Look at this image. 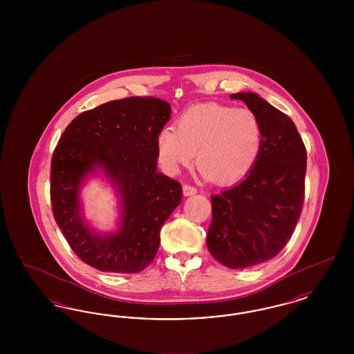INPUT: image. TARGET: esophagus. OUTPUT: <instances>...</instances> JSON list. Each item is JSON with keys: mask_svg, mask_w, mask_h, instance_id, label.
Listing matches in <instances>:
<instances>
[{"mask_svg": "<svg viewBox=\"0 0 354 354\" xmlns=\"http://www.w3.org/2000/svg\"><path fill=\"white\" fill-rule=\"evenodd\" d=\"M196 192H198L196 187H194V185H183V194H185V196H191V195H195Z\"/></svg>", "mask_w": 354, "mask_h": 354, "instance_id": "obj_1", "label": "esophagus"}]
</instances>
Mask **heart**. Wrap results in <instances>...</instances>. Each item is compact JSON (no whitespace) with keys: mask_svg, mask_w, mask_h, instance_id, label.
Returning <instances> with one entry per match:
<instances>
[{"mask_svg":"<svg viewBox=\"0 0 354 354\" xmlns=\"http://www.w3.org/2000/svg\"><path fill=\"white\" fill-rule=\"evenodd\" d=\"M261 120L247 107L205 103L185 110L176 129L158 135V150L169 171L192 162L218 185H235L252 171L263 149Z\"/></svg>","mask_w":354,"mask_h":354,"instance_id":"obj_1","label":"heart"}]
</instances>
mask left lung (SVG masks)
<instances>
[{"label":"left lung","instance_id":"8db88e82","mask_svg":"<svg viewBox=\"0 0 354 354\" xmlns=\"http://www.w3.org/2000/svg\"><path fill=\"white\" fill-rule=\"evenodd\" d=\"M261 120L264 140L252 171L235 187L211 196L208 251L236 270L268 261L280 252L301 215L306 149L293 120L253 93L230 95Z\"/></svg>","mask_w":354,"mask_h":354}]
</instances>
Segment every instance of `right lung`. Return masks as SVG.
<instances>
[{
  "label": "right lung",
  "instance_id": "add662e5",
  "mask_svg": "<svg viewBox=\"0 0 354 354\" xmlns=\"http://www.w3.org/2000/svg\"><path fill=\"white\" fill-rule=\"evenodd\" d=\"M169 102L129 97L103 103L71 120L51 156L50 201L55 223L70 248L87 266L136 273L150 266L160 228L182 202V185L156 171L158 135L169 122ZM101 165L119 185L121 230L98 236L79 214L82 178Z\"/></svg>",
  "mask_w": 354,
  "mask_h": 354
}]
</instances>
